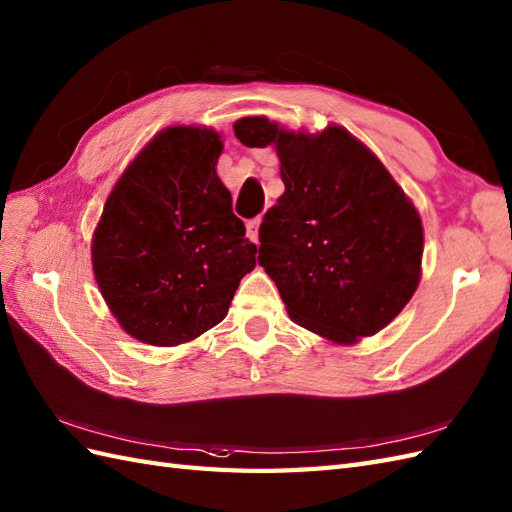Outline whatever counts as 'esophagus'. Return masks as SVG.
Wrapping results in <instances>:
<instances>
[{
    "label": "esophagus",
    "instance_id": "esophagus-1",
    "mask_svg": "<svg viewBox=\"0 0 512 512\" xmlns=\"http://www.w3.org/2000/svg\"><path fill=\"white\" fill-rule=\"evenodd\" d=\"M258 228H260V217H256V219H252V221L247 223V236L254 243H258Z\"/></svg>",
    "mask_w": 512,
    "mask_h": 512
}]
</instances>
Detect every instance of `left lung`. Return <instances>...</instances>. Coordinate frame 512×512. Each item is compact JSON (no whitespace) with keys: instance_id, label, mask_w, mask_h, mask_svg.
<instances>
[{"instance_id":"8db88e82","label":"left lung","mask_w":512,"mask_h":512,"mask_svg":"<svg viewBox=\"0 0 512 512\" xmlns=\"http://www.w3.org/2000/svg\"><path fill=\"white\" fill-rule=\"evenodd\" d=\"M234 134L280 158L284 193L260 226L258 263L289 317L341 345L389 326L417 291L423 228L378 156L341 126L308 134L243 117Z\"/></svg>"}]
</instances>
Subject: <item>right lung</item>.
I'll return each mask as SVG.
<instances>
[{"label":"right lung","instance_id":"1","mask_svg":"<svg viewBox=\"0 0 512 512\" xmlns=\"http://www.w3.org/2000/svg\"><path fill=\"white\" fill-rule=\"evenodd\" d=\"M221 149L210 128L162 130L106 199L93 273L119 326L143 343L173 347L217 326L256 267V245L217 176Z\"/></svg>","mask_w":512,"mask_h":512}]
</instances>
